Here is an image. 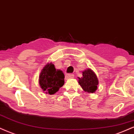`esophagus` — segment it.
Masks as SVG:
<instances>
[{
	"instance_id": "obj_1",
	"label": "esophagus",
	"mask_w": 134,
	"mask_h": 134,
	"mask_svg": "<svg viewBox=\"0 0 134 134\" xmlns=\"http://www.w3.org/2000/svg\"><path fill=\"white\" fill-rule=\"evenodd\" d=\"M74 77V75L73 74H67V75H65V79H72Z\"/></svg>"
}]
</instances>
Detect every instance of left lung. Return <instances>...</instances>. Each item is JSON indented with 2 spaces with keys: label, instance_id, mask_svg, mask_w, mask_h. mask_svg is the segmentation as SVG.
I'll use <instances>...</instances> for the list:
<instances>
[{
  "label": "left lung",
  "instance_id": "left-lung-1",
  "mask_svg": "<svg viewBox=\"0 0 134 134\" xmlns=\"http://www.w3.org/2000/svg\"><path fill=\"white\" fill-rule=\"evenodd\" d=\"M78 83L85 92L95 93L97 90L99 80L96 73L88 68L82 72V77H78Z\"/></svg>",
  "mask_w": 134,
  "mask_h": 134
}]
</instances>
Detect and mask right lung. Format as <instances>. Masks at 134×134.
I'll return each mask as SVG.
<instances>
[{"mask_svg":"<svg viewBox=\"0 0 134 134\" xmlns=\"http://www.w3.org/2000/svg\"><path fill=\"white\" fill-rule=\"evenodd\" d=\"M64 77L62 70L56 69L54 64L49 62L42 69L38 77V83L43 92L53 95L64 85Z\"/></svg>","mask_w":134,"mask_h":134,"instance_id":"obj_1","label":"right lung"}]
</instances>
